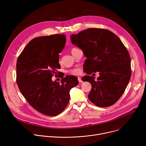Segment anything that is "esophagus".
<instances>
[{
  "mask_svg": "<svg viewBox=\"0 0 146 146\" xmlns=\"http://www.w3.org/2000/svg\"><path fill=\"white\" fill-rule=\"evenodd\" d=\"M78 81H79V83H82L83 82L82 79H81V78H80V77H78Z\"/></svg>",
  "mask_w": 146,
  "mask_h": 146,
  "instance_id": "obj_1",
  "label": "esophagus"
}]
</instances>
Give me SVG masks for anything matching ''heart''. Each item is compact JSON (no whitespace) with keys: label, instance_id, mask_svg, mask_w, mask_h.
Returning <instances> with one entry per match:
<instances>
[{"label":"heart","instance_id":"obj_1","mask_svg":"<svg viewBox=\"0 0 146 146\" xmlns=\"http://www.w3.org/2000/svg\"><path fill=\"white\" fill-rule=\"evenodd\" d=\"M76 48H72L71 49V51H73L74 50H75ZM80 71H81V70H80V69L78 67H76V68H73L72 70H68L67 72L68 73H70V74H72V75H78L80 73Z\"/></svg>","mask_w":146,"mask_h":146}]
</instances>
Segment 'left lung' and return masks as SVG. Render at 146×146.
Wrapping results in <instances>:
<instances>
[{
    "instance_id": "left-lung-1",
    "label": "left lung",
    "mask_w": 146,
    "mask_h": 146,
    "mask_svg": "<svg viewBox=\"0 0 146 146\" xmlns=\"http://www.w3.org/2000/svg\"><path fill=\"white\" fill-rule=\"evenodd\" d=\"M71 40L87 58L84 67L85 72L90 75L99 72L97 80L92 76L82 78L83 81L92 85L88 94L90 101L100 107L115 104L124 93L131 76V57L126 47L113 32L101 28L85 29L72 34Z\"/></svg>"
}]
</instances>
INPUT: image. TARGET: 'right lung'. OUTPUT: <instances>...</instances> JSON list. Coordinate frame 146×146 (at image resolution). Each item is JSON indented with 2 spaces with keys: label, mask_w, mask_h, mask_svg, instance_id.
<instances>
[{
  "label": "right lung",
  "mask_w": 146,
  "mask_h": 146,
  "mask_svg": "<svg viewBox=\"0 0 146 146\" xmlns=\"http://www.w3.org/2000/svg\"><path fill=\"white\" fill-rule=\"evenodd\" d=\"M66 42L64 34L34 38L16 64V81L21 93L32 107L46 115L56 116L62 112L68 104L70 89L79 83L74 76H62L61 83L52 79L59 72L58 53Z\"/></svg>",
  "instance_id": "add662e5"
}]
</instances>
